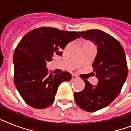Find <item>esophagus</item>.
<instances>
[{"label":"esophagus","mask_w":131,"mask_h":131,"mask_svg":"<svg viewBox=\"0 0 131 131\" xmlns=\"http://www.w3.org/2000/svg\"><path fill=\"white\" fill-rule=\"evenodd\" d=\"M78 79V77H77V76L75 75H72V81H74V80H76V79Z\"/></svg>","instance_id":"1"}]
</instances>
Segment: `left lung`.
Listing matches in <instances>:
<instances>
[{
    "label": "left lung",
    "instance_id": "obj_1",
    "mask_svg": "<svg viewBox=\"0 0 131 131\" xmlns=\"http://www.w3.org/2000/svg\"><path fill=\"white\" fill-rule=\"evenodd\" d=\"M79 33L97 46L93 68L98 83L92 85L83 80L85 88L74 93V97L79 108L95 112L110 105L121 92L128 75L126 56L120 42L103 31L91 29Z\"/></svg>",
    "mask_w": 131,
    "mask_h": 131
}]
</instances>
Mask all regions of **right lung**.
Instances as JSON below:
<instances>
[{
    "mask_svg": "<svg viewBox=\"0 0 131 131\" xmlns=\"http://www.w3.org/2000/svg\"><path fill=\"white\" fill-rule=\"evenodd\" d=\"M79 38L75 31L53 27H39L23 36L14 52V82L28 105L36 109L47 108L54 102L59 85L71 81V73H50L46 64L54 55L62 56L61 50Z\"/></svg>",
    "mask_w": 131,
    "mask_h": 131,
    "instance_id": "1",
    "label": "right lung"
}]
</instances>
